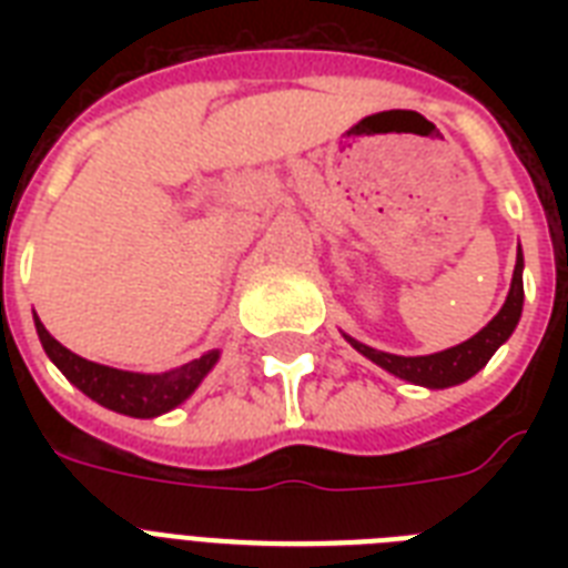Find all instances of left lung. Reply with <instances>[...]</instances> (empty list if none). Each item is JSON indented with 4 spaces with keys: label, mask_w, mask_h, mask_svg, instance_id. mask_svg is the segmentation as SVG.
I'll return each instance as SVG.
<instances>
[{
    "label": "left lung",
    "mask_w": 568,
    "mask_h": 568,
    "mask_svg": "<svg viewBox=\"0 0 568 568\" xmlns=\"http://www.w3.org/2000/svg\"><path fill=\"white\" fill-rule=\"evenodd\" d=\"M521 267H525V258H521V247L516 253V271H513L510 294L504 301L501 312L495 315L489 324H486L477 336H471L468 342L457 347H448V351H439V354L430 356H397V354H383V351H374V347L356 342V338L347 336V342L359 351L363 356H368L372 363H377L379 368H386L388 374H395L400 379H409L415 386L427 388H448L466 383L468 377H475L480 368H484L498 347L513 336V329L521 318V303H525V288H521Z\"/></svg>",
    "instance_id": "obj_1"
}]
</instances>
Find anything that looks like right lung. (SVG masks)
I'll list each match as a JSON object with an SVG mask.
<instances>
[{
	"instance_id": "add662e5",
	"label": "right lung",
	"mask_w": 568,
	"mask_h": 568,
	"mask_svg": "<svg viewBox=\"0 0 568 568\" xmlns=\"http://www.w3.org/2000/svg\"><path fill=\"white\" fill-rule=\"evenodd\" d=\"M34 327H38L40 345H43L49 359L79 392H84L105 409L132 415V418H155V415L171 413L173 406H180L182 400H189L221 356L217 351H209L200 359H191V363L162 374L120 372V368L91 363V359H82L73 351H67L61 342L49 336L40 318H34Z\"/></svg>"
}]
</instances>
